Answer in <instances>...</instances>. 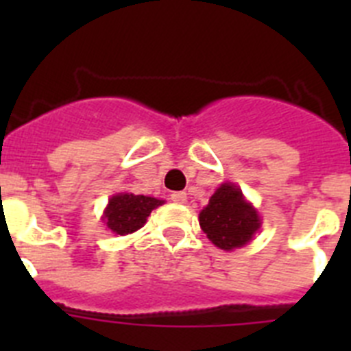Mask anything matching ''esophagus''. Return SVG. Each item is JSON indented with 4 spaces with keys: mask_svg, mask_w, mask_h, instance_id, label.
Returning a JSON list of instances; mask_svg holds the SVG:
<instances>
[{
    "mask_svg": "<svg viewBox=\"0 0 351 351\" xmlns=\"http://www.w3.org/2000/svg\"><path fill=\"white\" fill-rule=\"evenodd\" d=\"M186 193L184 191H173L172 195H170V200H172V202H176V204H184L186 202Z\"/></svg>",
    "mask_w": 351,
    "mask_h": 351,
    "instance_id": "obj_1",
    "label": "esophagus"
}]
</instances>
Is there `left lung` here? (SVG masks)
<instances>
[{
	"mask_svg": "<svg viewBox=\"0 0 351 351\" xmlns=\"http://www.w3.org/2000/svg\"><path fill=\"white\" fill-rule=\"evenodd\" d=\"M198 221L204 234L219 250L243 247L258 232L260 216L235 184L223 182L209 204L200 210Z\"/></svg>",
	"mask_w": 351,
	"mask_h": 351,
	"instance_id": "left-lung-1",
	"label": "left lung"
}]
</instances>
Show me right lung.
Returning <instances> with one entry per match:
<instances>
[{
    "label": "right lung",
    "mask_w": 351,
    "mask_h": 351,
    "mask_svg": "<svg viewBox=\"0 0 351 351\" xmlns=\"http://www.w3.org/2000/svg\"><path fill=\"white\" fill-rule=\"evenodd\" d=\"M165 204V200H158L154 197L133 193H117L108 200L105 207L104 221L107 228L116 235H128L137 232L147 221L151 210Z\"/></svg>",
    "instance_id": "1"
}]
</instances>
